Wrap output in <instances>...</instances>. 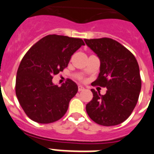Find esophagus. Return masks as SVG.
<instances>
[{"instance_id": "esophagus-1", "label": "esophagus", "mask_w": 154, "mask_h": 154, "mask_svg": "<svg viewBox=\"0 0 154 154\" xmlns=\"http://www.w3.org/2000/svg\"><path fill=\"white\" fill-rule=\"evenodd\" d=\"M85 90V88L82 87L81 85H79L78 86V91H82Z\"/></svg>"}]
</instances>
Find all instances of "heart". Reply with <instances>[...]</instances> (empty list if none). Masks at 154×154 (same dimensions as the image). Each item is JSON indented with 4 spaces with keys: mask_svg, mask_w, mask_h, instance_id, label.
I'll return each instance as SVG.
<instances>
[{
    "mask_svg": "<svg viewBox=\"0 0 154 154\" xmlns=\"http://www.w3.org/2000/svg\"><path fill=\"white\" fill-rule=\"evenodd\" d=\"M78 80H80V81H82V80H83V77H78Z\"/></svg>",
    "mask_w": 154,
    "mask_h": 154,
    "instance_id": "b5f03b06",
    "label": "heart"
}]
</instances>
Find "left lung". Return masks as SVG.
<instances>
[{
	"instance_id": "left-lung-1",
	"label": "left lung",
	"mask_w": 154,
	"mask_h": 154,
	"mask_svg": "<svg viewBox=\"0 0 154 154\" xmlns=\"http://www.w3.org/2000/svg\"><path fill=\"white\" fill-rule=\"evenodd\" d=\"M100 60V73L92 84L106 88V94L91 89L93 98L86 105L89 117L105 126L126 120L138 101L141 90L140 67L133 54L109 38L85 39Z\"/></svg>"
}]
</instances>
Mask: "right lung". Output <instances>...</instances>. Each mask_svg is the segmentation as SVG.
Returning a JSON list of instances; mask_svg holds the SVG:
<instances>
[{
	"label": "right lung",
	"instance_id": "add662e5",
	"mask_svg": "<svg viewBox=\"0 0 154 154\" xmlns=\"http://www.w3.org/2000/svg\"><path fill=\"white\" fill-rule=\"evenodd\" d=\"M84 45L81 38L49 35L24 56L17 71L15 93L29 119L48 124L65 115L78 87L70 79L58 87L52 79L67 66L72 55Z\"/></svg>",
	"mask_w": 154,
	"mask_h": 154
}]
</instances>
